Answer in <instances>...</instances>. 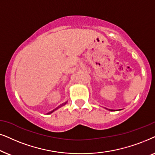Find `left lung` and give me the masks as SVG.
<instances>
[{"label":"left lung","mask_w":155,"mask_h":155,"mask_svg":"<svg viewBox=\"0 0 155 155\" xmlns=\"http://www.w3.org/2000/svg\"><path fill=\"white\" fill-rule=\"evenodd\" d=\"M111 110V111H113V110Z\"/></svg>","instance_id":"8db88e82"}]
</instances>
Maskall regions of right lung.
<instances>
[{
	"mask_svg": "<svg viewBox=\"0 0 155 155\" xmlns=\"http://www.w3.org/2000/svg\"><path fill=\"white\" fill-rule=\"evenodd\" d=\"M66 104H67V102H66V103H64V104H61V105H60V106H59L58 107H57V108H55V109H54V110H51V111H50V112H49L48 113H47V114H50V113H53V112H54V110H57V109H58L59 108H60V107H61V106H64V105H65Z\"/></svg>",
	"mask_w": 155,
	"mask_h": 155,
	"instance_id": "1",
	"label": "right lung"
}]
</instances>
